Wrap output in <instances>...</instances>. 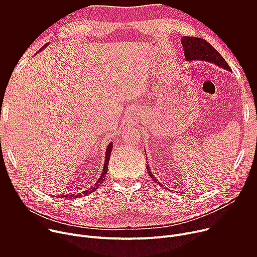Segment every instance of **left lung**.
I'll list each match as a JSON object with an SVG mask.
<instances>
[{
	"label": "left lung",
	"mask_w": 257,
	"mask_h": 257,
	"mask_svg": "<svg viewBox=\"0 0 257 257\" xmlns=\"http://www.w3.org/2000/svg\"><path fill=\"white\" fill-rule=\"evenodd\" d=\"M181 44L183 46V49H184L186 61H201L211 63L219 68H223L227 71H231V68L229 67L225 59L205 40L199 38H191V36H183L181 40ZM146 170H148L150 177L155 181V183H157L160 186H163L162 183H160V181H158V179L154 177L149 164L146 165Z\"/></svg>",
	"instance_id": "obj_1"
}]
</instances>
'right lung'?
Instances as JSON below:
<instances>
[{"instance_id": "add662e5", "label": "right lung", "mask_w": 257, "mask_h": 257, "mask_svg": "<svg viewBox=\"0 0 257 257\" xmlns=\"http://www.w3.org/2000/svg\"><path fill=\"white\" fill-rule=\"evenodd\" d=\"M47 46H48V44H46L41 49V51L44 50ZM112 150H113V142H109L106 150H105V156H104L105 158H104V164H103L102 172H101L99 178L96 180V182L94 183L93 185H91L88 188H85L84 190H78V191H75V192H69V193L58 195V197L59 198H78V197H81V196H84V195H87V194H90V193L94 192L101 185V183L104 181V178H105V175H106V172H107V165H108V162H109V157H111V154H112Z\"/></svg>"}]
</instances>
